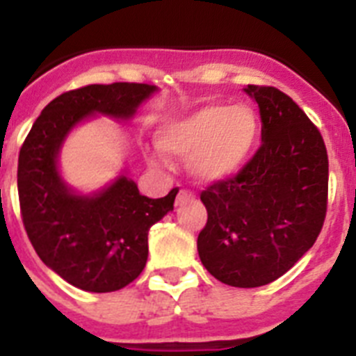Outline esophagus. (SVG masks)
Returning a JSON list of instances; mask_svg holds the SVG:
<instances>
[{"instance_id": "obj_1", "label": "esophagus", "mask_w": 356, "mask_h": 356, "mask_svg": "<svg viewBox=\"0 0 356 356\" xmlns=\"http://www.w3.org/2000/svg\"><path fill=\"white\" fill-rule=\"evenodd\" d=\"M194 197V194L191 193V191H185V188H181L180 193H178V196H176V203L175 205L176 207H181L184 205V203H187L188 200H193Z\"/></svg>"}]
</instances>
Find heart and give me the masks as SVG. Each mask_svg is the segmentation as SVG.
Here are the masks:
<instances>
[{
  "mask_svg": "<svg viewBox=\"0 0 356 356\" xmlns=\"http://www.w3.org/2000/svg\"><path fill=\"white\" fill-rule=\"evenodd\" d=\"M260 139V119L246 103H210L168 122L160 130L162 147L191 156V171L201 181H219L246 165Z\"/></svg>",
  "mask_w": 356,
  "mask_h": 356,
  "instance_id": "heart-1",
  "label": "heart"
}]
</instances>
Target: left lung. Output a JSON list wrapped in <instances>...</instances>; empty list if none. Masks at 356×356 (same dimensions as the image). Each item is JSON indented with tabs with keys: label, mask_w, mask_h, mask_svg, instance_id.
Listing matches in <instances>:
<instances>
[{
	"label": "left lung",
	"mask_w": 356,
	"mask_h": 356,
	"mask_svg": "<svg viewBox=\"0 0 356 356\" xmlns=\"http://www.w3.org/2000/svg\"><path fill=\"white\" fill-rule=\"evenodd\" d=\"M259 103L262 144L235 176L201 193L197 253L232 287L278 280L314 246L328 205V153L319 130L287 94L248 85Z\"/></svg>",
	"instance_id": "obj_1"
}]
</instances>
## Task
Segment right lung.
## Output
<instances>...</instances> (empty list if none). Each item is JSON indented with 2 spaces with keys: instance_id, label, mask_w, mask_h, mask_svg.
<instances>
[{
  "instance_id": "right-lung-1",
  "label": "right lung",
  "mask_w": 356,
  "mask_h": 356,
  "mask_svg": "<svg viewBox=\"0 0 356 356\" xmlns=\"http://www.w3.org/2000/svg\"><path fill=\"white\" fill-rule=\"evenodd\" d=\"M155 85H87L44 106L19 151L21 217L39 259L67 284L87 292L127 287L147 260V232L172 210L178 188L168 196H143L131 178L92 194H76L58 172V153L78 122L103 114L130 119Z\"/></svg>"
}]
</instances>
